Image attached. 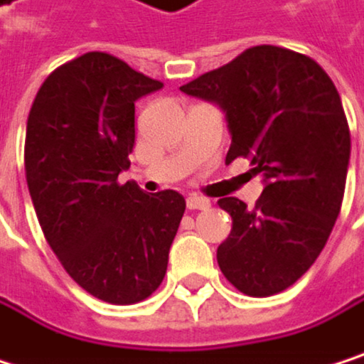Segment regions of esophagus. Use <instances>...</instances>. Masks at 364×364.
Instances as JSON below:
<instances>
[{
	"mask_svg": "<svg viewBox=\"0 0 364 364\" xmlns=\"http://www.w3.org/2000/svg\"><path fill=\"white\" fill-rule=\"evenodd\" d=\"M186 203H188V209H192V211H205L211 207V203L203 196H188Z\"/></svg>",
	"mask_w": 364,
	"mask_h": 364,
	"instance_id": "34e87169",
	"label": "esophagus"
}]
</instances>
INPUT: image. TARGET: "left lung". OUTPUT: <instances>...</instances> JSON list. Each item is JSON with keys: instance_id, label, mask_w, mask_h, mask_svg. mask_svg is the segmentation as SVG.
<instances>
[{"instance_id": "8db88e82", "label": "left lung", "mask_w": 364, "mask_h": 364, "mask_svg": "<svg viewBox=\"0 0 364 364\" xmlns=\"http://www.w3.org/2000/svg\"><path fill=\"white\" fill-rule=\"evenodd\" d=\"M181 91L222 108L226 161L247 157L264 186L254 209L220 200L232 218L222 273L250 296L286 290L324 250L343 200L350 129L333 80L314 59L262 44Z\"/></svg>"}]
</instances>
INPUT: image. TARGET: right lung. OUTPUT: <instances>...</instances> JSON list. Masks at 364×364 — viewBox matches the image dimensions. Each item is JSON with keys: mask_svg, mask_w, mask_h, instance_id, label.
<instances>
[{"mask_svg": "<svg viewBox=\"0 0 364 364\" xmlns=\"http://www.w3.org/2000/svg\"><path fill=\"white\" fill-rule=\"evenodd\" d=\"M161 87L87 53L44 80L27 119L25 174L42 232L68 275L112 305L157 290L186 211L174 190L151 196L117 181L129 168L134 104Z\"/></svg>", "mask_w": 364, "mask_h": 364, "instance_id": "add662e5", "label": "right lung"}]
</instances>
